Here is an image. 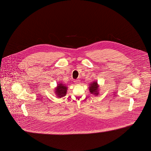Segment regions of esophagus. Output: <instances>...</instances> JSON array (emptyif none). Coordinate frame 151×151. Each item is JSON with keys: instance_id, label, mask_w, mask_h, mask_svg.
Instances as JSON below:
<instances>
[{"instance_id": "34e87169", "label": "esophagus", "mask_w": 151, "mask_h": 151, "mask_svg": "<svg viewBox=\"0 0 151 151\" xmlns=\"http://www.w3.org/2000/svg\"><path fill=\"white\" fill-rule=\"evenodd\" d=\"M74 82H75V83L76 84H78L80 83V80H78V79H77V80H75V81H74Z\"/></svg>"}]
</instances>
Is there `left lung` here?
<instances>
[{
	"label": "left lung",
	"mask_w": 151,
	"mask_h": 151,
	"mask_svg": "<svg viewBox=\"0 0 151 151\" xmlns=\"http://www.w3.org/2000/svg\"><path fill=\"white\" fill-rule=\"evenodd\" d=\"M99 86L97 84V81H93V83H92L91 84H89V89L90 91V93L91 94H93L94 95H96L97 96L99 92Z\"/></svg>",
	"instance_id": "obj_1"
}]
</instances>
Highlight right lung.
Returning <instances> with one entry per match:
<instances>
[{
  "mask_svg": "<svg viewBox=\"0 0 151 151\" xmlns=\"http://www.w3.org/2000/svg\"><path fill=\"white\" fill-rule=\"evenodd\" d=\"M67 86H65V85L62 84V83L58 84V86L54 90L55 93H56V94L58 97H63L65 96L67 93Z\"/></svg>",
  "mask_w": 151,
  "mask_h": 151,
  "instance_id": "add662e5",
  "label": "right lung"
}]
</instances>
